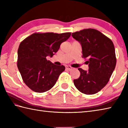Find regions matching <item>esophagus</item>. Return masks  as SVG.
Here are the masks:
<instances>
[{"mask_svg": "<svg viewBox=\"0 0 128 128\" xmlns=\"http://www.w3.org/2000/svg\"><path fill=\"white\" fill-rule=\"evenodd\" d=\"M66 69L68 70H71L72 69V68L70 66H66Z\"/></svg>", "mask_w": 128, "mask_h": 128, "instance_id": "1", "label": "esophagus"}]
</instances>
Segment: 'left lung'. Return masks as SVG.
Masks as SVG:
<instances>
[{"instance_id":"left-lung-1","label":"left lung","mask_w":128,"mask_h":128,"mask_svg":"<svg viewBox=\"0 0 128 128\" xmlns=\"http://www.w3.org/2000/svg\"><path fill=\"white\" fill-rule=\"evenodd\" d=\"M72 35L80 43L82 58L88 64V71L78 69L80 76L74 80V85L83 94H96L107 85L115 69L114 46L109 38L95 29L82 30Z\"/></svg>"}]
</instances>
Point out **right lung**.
<instances>
[{
	"label": "right lung",
	"mask_w": 128,
	"mask_h": 128,
	"mask_svg": "<svg viewBox=\"0 0 128 128\" xmlns=\"http://www.w3.org/2000/svg\"><path fill=\"white\" fill-rule=\"evenodd\" d=\"M71 33H35L21 42L18 50V68L24 82L34 92L42 93L55 85L64 66H56L46 59L52 57Z\"/></svg>",
	"instance_id": "1"
}]
</instances>
